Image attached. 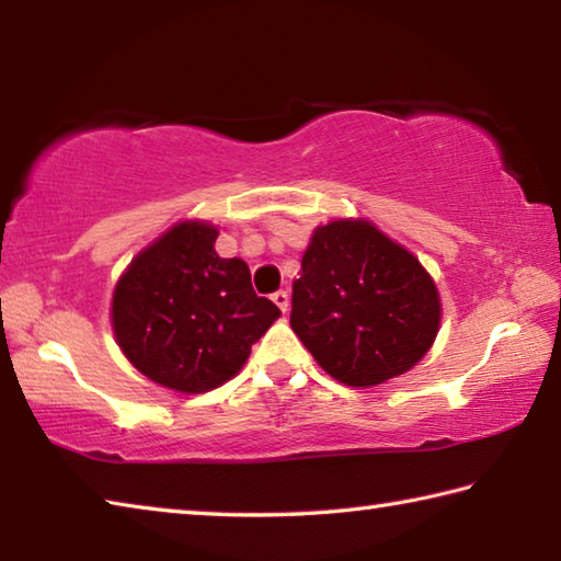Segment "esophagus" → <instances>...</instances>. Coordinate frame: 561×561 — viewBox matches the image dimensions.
<instances>
[{
  "instance_id": "34e87169",
  "label": "esophagus",
  "mask_w": 561,
  "mask_h": 561,
  "mask_svg": "<svg viewBox=\"0 0 561 561\" xmlns=\"http://www.w3.org/2000/svg\"><path fill=\"white\" fill-rule=\"evenodd\" d=\"M272 301L277 304V307L284 311V314H287V309H289V294H287V291H284V289L274 291V294H272Z\"/></svg>"
}]
</instances>
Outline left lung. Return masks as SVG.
I'll use <instances>...</instances> for the list:
<instances>
[{
    "label": "left lung",
    "instance_id": "1",
    "mask_svg": "<svg viewBox=\"0 0 561 561\" xmlns=\"http://www.w3.org/2000/svg\"><path fill=\"white\" fill-rule=\"evenodd\" d=\"M291 329L329 376L376 386L433 346L440 299L411 252L366 220L317 227L291 289Z\"/></svg>",
    "mask_w": 561,
    "mask_h": 561
}]
</instances>
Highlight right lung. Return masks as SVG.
<instances>
[{"label": "right lung", "mask_w": 561, "mask_h": 561, "mask_svg": "<svg viewBox=\"0 0 561 561\" xmlns=\"http://www.w3.org/2000/svg\"><path fill=\"white\" fill-rule=\"evenodd\" d=\"M217 230L180 222L130 262L113 291V331L140 374L205 393L240 371L279 309L257 297L250 267L215 252Z\"/></svg>", "instance_id": "1"}]
</instances>
